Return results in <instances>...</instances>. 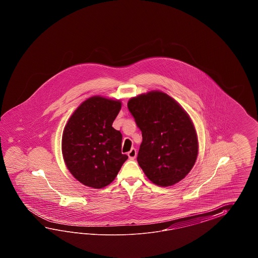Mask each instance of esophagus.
<instances>
[{"label":"esophagus","instance_id":"1","mask_svg":"<svg viewBox=\"0 0 258 258\" xmlns=\"http://www.w3.org/2000/svg\"><path fill=\"white\" fill-rule=\"evenodd\" d=\"M137 149H135V148H132L131 150L127 153L128 155V157H129V159H136V157H137Z\"/></svg>","mask_w":258,"mask_h":258}]
</instances>
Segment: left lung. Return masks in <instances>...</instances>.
I'll list each match as a JSON object with an SVG mask.
<instances>
[{"mask_svg": "<svg viewBox=\"0 0 258 258\" xmlns=\"http://www.w3.org/2000/svg\"><path fill=\"white\" fill-rule=\"evenodd\" d=\"M127 106L142 132L137 162L146 176L162 187L185 178L198 154V134L189 114L159 90L134 97Z\"/></svg>", "mask_w": 258, "mask_h": 258, "instance_id": "left-lung-1", "label": "left lung"}]
</instances>
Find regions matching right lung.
I'll return each mask as SVG.
<instances>
[{"label": "right lung", "mask_w": 258, "mask_h": 258, "mask_svg": "<svg viewBox=\"0 0 258 258\" xmlns=\"http://www.w3.org/2000/svg\"><path fill=\"white\" fill-rule=\"evenodd\" d=\"M121 108L119 99L93 96L77 107L63 129L64 163L86 186L100 189L109 185L128 159L121 154V132L112 127Z\"/></svg>", "instance_id": "right-lung-1"}]
</instances>
